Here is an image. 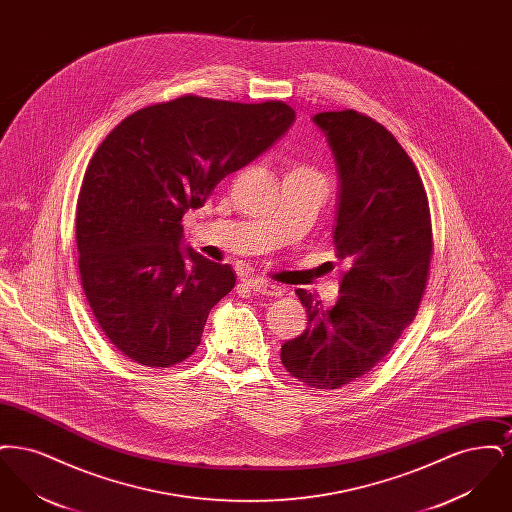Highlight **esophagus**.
<instances>
[{"instance_id": "obj_1", "label": "esophagus", "mask_w": 512, "mask_h": 512, "mask_svg": "<svg viewBox=\"0 0 512 512\" xmlns=\"http://www.w3.org/2000/svg\"><path fill=\"white\" fill-rule=\"evenodd\" d=\"M244 284L251 292L261 293V295H280L282 293V288L272 284L267 278H253V276H249V278H244Z\"/></svg>"}]
</instances>
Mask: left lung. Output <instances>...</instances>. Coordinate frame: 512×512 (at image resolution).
I'll return each instance as SVG.
<instances>
[{
  "instance_id": "obj_1",
  "label": "left lung",
  "mask_w": 512,
  "mask_h": 512,
  "mask_svg": "<svg viewBox=\"0 0 512 512\" xmlns=\"http://www.w3.org/2000/svg\"><path fill=\"white\" fill-rule=\"evenodd\" d=\"M340 176L334 244L349 263L324 309L295 290L307 328L282 345V365L309 388L338 390L378 365L413 322L432 259V220L411 157L380 122L353 109L318 113Z\"/></svg>"
}]
</instances>
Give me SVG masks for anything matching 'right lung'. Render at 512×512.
Segmentation results:
<instances>
[{"mask_svg": "<svg viewBox=\"0 0 512 512\" xmlns=\"http://www.w3.org/2000/svg\"><path fill=\"white\" fill-rule=\"evenodd\" d=\"M295 121L282 101L182 96L144 107L99 144L76 203L80 280L109 341L167 368L188 359L236 276L184 247L182 217Z\"/></svg>", "mask_w": 512, "mask_h": 512, "instance_id": "obj_1", "label": "right lung"}]
</instances>
